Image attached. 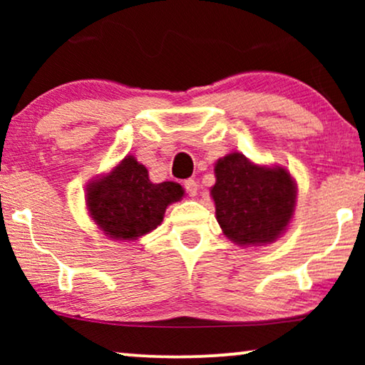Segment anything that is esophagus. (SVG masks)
I'll return each instance as SVG.
<instances>
[{
	"instance_id": "esophagus-1",
	"label": "esophagus",
	"mask_w": 365,
	"mask_h": 365,
	"mask_svg": "<svg viewBox=\"0 0 365 365\" xmlns=\"http://www.w3.org/2000/svg\"><path fill=\"white\" fill-rule=\"evenodd\" d=\"M184 189H186L189 196H196L197 194V182L194 179H186L184 181Z\"/></svg>"
}]
</instances>
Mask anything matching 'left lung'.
<instances>
[{"label":"left lung","instance_id":"left-lung-1","mask_svg":"<svg viewBox=\"0 0 365 365\" xmlns=\"http://www.w3.org/2000/svg\"><path fill=\"white\" fill-rule=\"evenodd\" d=\"M211 196L217 222L231 241L267 244L279 237L296 206V186L286 169L264 168L232 153L219 159Z\"/></svg>","mask_w":365,"mask_h":365}]
</instances>
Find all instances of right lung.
I'll list each match as a JSON object with an SVG mask.
<instances>
[{
	"instance_id": "obj_1",
	"label": "right lung",
	"mask_w": 365,
	"mask_h": 365,
	"mask_svg": "<svg viewBox=\"0 0 365 365\" xmlns=\"http://www.w3.org/2000/svg\"><path fill=\"white\" fill-rule=\"evenodd\" d=\"M176 182L153 184L148 169L126 156L108 176L88 187V209L104 234L113 239L134 241L156 229L171 202L182 197Z\"/></svg>"
}]
</instances>
